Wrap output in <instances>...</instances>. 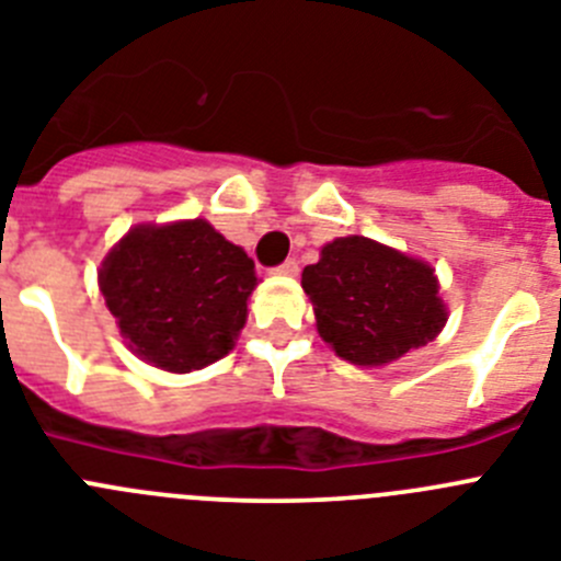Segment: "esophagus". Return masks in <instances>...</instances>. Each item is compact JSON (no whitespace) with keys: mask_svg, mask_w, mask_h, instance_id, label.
Returning <instances> with one entry per match:
<instances>
[{"mask_svg":"<svg viewBox=\"0 0 561 561\" xmlns=\"http://www.w3.org/2000/svg\"><path fill=\"white\" fill-rule=\"evenodd\" d=\"M297 270H300V266H297V261L295 257H289V261H284V264L277 266V275H289V277H295L297 275Z\"/></svg>","mask_w":561,"mask_h":561,"instance_id":"obj_1","label":"esophagus"}]
</instances>
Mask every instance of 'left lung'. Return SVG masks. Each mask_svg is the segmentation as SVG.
<instances>
[{"label":"left lung","instance_id":"8db88e82","mask_svg":"<svg viewBox=\"0 0 561 561\" xmlns=\"http://www.w3.org/2000/svg\"><path fill=\"white\" fill-rule=\"evenodd\" d=\"M317 331L354 365H388L433 342L447 323L427 261L362 236L334 238L304 270Z\"/></svg>","mask_w":561,"mask_h":561}]
</instances>
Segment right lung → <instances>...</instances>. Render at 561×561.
<instances>
[{"mask_svg": "<svg viewBox=\"0 0 561 561\" xmlns=\"http://www.w3.org/2000/svg\"><path fill=\"white\" fill-rule=\"evenodd\" d=\"M98 284L134 354L191 374L230 354L257 277L241 247L191 219L131 227L103 257Z\"/></svg>", "mask_w": 561, "mask_h": 561, "instance_id": "right-lung-1", "label": "right lung"}]
</instances>
